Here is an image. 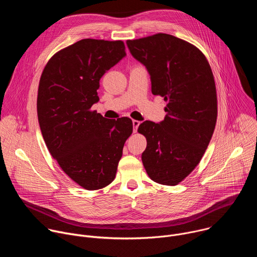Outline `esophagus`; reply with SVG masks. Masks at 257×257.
Instances as JSON below:
<instances>
[{"label": "esophagus", "instance_id": "1", "mask_svg": "<svg viewBox=\"0 0 257 257\" xmlns=\"http://www.w3.org/2000/svg\"><path fill=\"white\" fill-rule=\"evenodd\" d=\"M132 124H133V132L136 133V132H137V129H138L139 125H140V122L137 121V120H133V121H132Z\"/></svg>", "mask_w": 257, "mask_h": 257}]
</instances>
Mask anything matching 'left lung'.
<instances>
[{"label":"left lung","instance_id":"obj_1","mask_svg":"<svg viewBox=\"0 0 257 257\" xmlns=\"http://www.w3.org/2000/svg\"><path fill=\"white\" fill-rule=\"evenodd\" d=\"M126 44L148 70L153 94L168 101L162 122L138 127L148 141L143 166L159 184L177 185L199 164L214 131L217 102L210 66L196 47L171 34Z\"/></svg>","mask_w":257,"mask_h":257}]
</instances>
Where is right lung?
<instances>
[{"label": "right lung", "mask_w": 257, "mask_h": 257, "mask_svg": "<svg viewBox=\"0 0 257 257\" xmlns=\"http://www.w3.org/2000/svg\"><path fill=\"white\" fill-rule=\"evenodd\" d=\"M126 56L122 41L85 39L55 54L39 85L38 117L47 148L78 185L97 190L116 177L132 120L103 118L92 104L104 73Z\"/></svg>", "instance_id": "obj_1"}]
</instances>
